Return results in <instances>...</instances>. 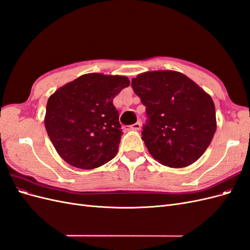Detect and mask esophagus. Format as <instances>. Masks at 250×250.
<instances>
[{
	"label": "esophagus",
	"mask_w": 250,
	"mask_h": 250,
	"mask_svg": "<svg viewBox=\"0 0 250 250\" xmlns=\"http://www.w3.org/2000/svg\"><path fill=\"white\" fill-rule=\"evenodd\" d=\"M126 129L127 130H140L141 129V123L137 122V123H134L132 125L126 126Z\"/></svg>",
	"instance_id": "esophagus-1"
}]
</instances>
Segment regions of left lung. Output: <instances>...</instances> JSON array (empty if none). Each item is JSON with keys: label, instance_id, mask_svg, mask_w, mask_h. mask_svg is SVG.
I'll list each match as a JSON object with an SVG mask.
<instances>
[{"label": "left lung", "instance_id": "1", "mask_svg": "<svg viewBox=\"0 0 250 250\" xmlns=\"http://www.w3.org/2000/svg\"><path fill=\"white\" fill-rule=\"evenodd\" d=\"M146 106L142 139L158 163L184 168L204 153L216 131L211 98L186 75L147 72L131 80Z\"/></svg>", "mask_w": 250, "mask_h": 250}]
</instances>
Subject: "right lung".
Listing matches in <instances>:
<instances>
[{"mask_svg":"<svg viewBox=\"0 0 250 250\" xmlns=\"http://www.w3.org/2000/svg\"><path fill=\"white\" fill-rule=\"evenodd\" d=\"M129 84L124 76L92 73L66 83L49 98L44 126L67 164L94 169L116 156L123 132L112 100Z\"/></svg>","mask_w":250,"mask_h":250,"instance_id":"1","label":"right lung"}]
</instances>
